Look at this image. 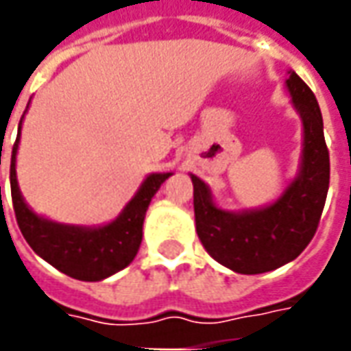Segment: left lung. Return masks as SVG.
Returning a JSON list of instances; mask_svg holds the SVG:
<instances>
[{
  "label": "left lung",
  "instance_id": "obj_1",
  "mask_svg": "<svg viewBox=\"0 0 351 351\" xmlns=\"http://www.w3.org/2000/svg\"><path fill=\"white\" fill-rule=\"evenodd\" d=\"M287 88L302 118L304 146L301 173L282 197L259 210L226 213L213 203L203 180L191 175L197 235L218 263L241 274H261L293 261L312 237L329 190V150L316 95L289 71Z\"/></svg>",
  "mask_w": 351,
  "mask_h": 351
}]
</instances>
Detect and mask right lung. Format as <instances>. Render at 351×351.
Wrapping results in <instances>:
<instances>
[{
  "mask_svg": "<svg viewBox=\"0 0 351 351\" xmlns=\"http://www.w3.org/2000/svg\"><path fill=\"white\" fill-rule=\"evenodd\" d=\"M19 141L20 133L12 145L11 156L12 208L20 231L32 250L58 271L84 282H97L128 267L137 256L143 241L146 208L171 173H154L148 176L123 213L103 228L64 226L37 216L20 195L14 169Z\"/></svg>",
  "mask_w": 351,
  "mask_h": 351,
  "instance_id": "right-lung-1",
  "label": "right lung"
}]
</instances>
